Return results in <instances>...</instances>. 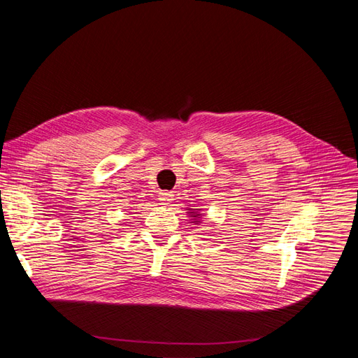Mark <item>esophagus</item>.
<instances>
[{
    "label": "esophagus",
    "instance_id": "esophagus-1",
    "mask_svg": "<svg viewBox=\"0 0 358 358\" xmlns=\"http://www.w3.org/2000/svg\"><path fill=\"white\" fill-rule=\"evenodd\" d=\"M158 199L162 204H170L173 200H175V194L170 192V191H162V192H159Z\"/></svg>",
    "mask_w": 358,
    "mask_h": 358
}]
</instances>
